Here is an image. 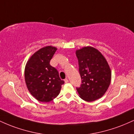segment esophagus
<instances>
[{
  "instance_id": "esophagus-1",
  "label": "esophagus",
  "mask_w": 134,
  "mask_h": 134,
  "mask_svg": "<svg viewBox=\"0 0 134 134\" xmlns=\"http://www.w3.org/2000/svg\"><path fill=\"white\" fill-rule=\"evenodd\" d=\"M64 81H65V83H67V82H69V80L67 79H65V80H64Z\"/></svg>"
}]
</instances>
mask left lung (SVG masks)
Segmentation results:
<instances>
[{
  "instance_id": "obj_1",
  "label": "left lung",
  "mask_w": 134,
  "mask_h": 134,
  "mask_svg": "<svg viewBox=\"0 0 134 134\" xmlns=\"http://www.w3.org/2000/svg\"><path fill=\"white\" fill-rule=\"evenodd\" d=\"M76 56L82 83L76 90L84 101L96 100L103 96L110 86V67L103 55L94 48L87 47L77 50Z\"/></svg>"
}]
</instances>
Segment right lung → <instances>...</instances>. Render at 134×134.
Masks as SVG:
<instances>
[{
  "mask_svg": "<svg viewBox=\"0 0 134 134\" xmlns=\"http://www.w3.org/2000/svg\"><path fill=\"white\" fill-rule=\"evenodd\" d=\"M57 50L52 46L42 48L32 55L26 65L24 76L27 89L41 102L53 100L64 84L58 70L50 64Z\"/></svg>",
  "mask_w": 134,
  "mask_h": 134,
  "instance_id": "1",
  "label": "right lung"
}]
</instances>
